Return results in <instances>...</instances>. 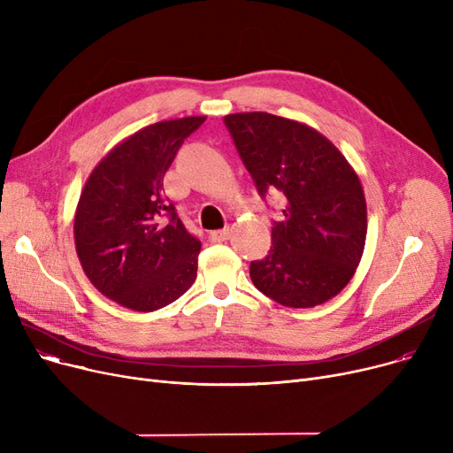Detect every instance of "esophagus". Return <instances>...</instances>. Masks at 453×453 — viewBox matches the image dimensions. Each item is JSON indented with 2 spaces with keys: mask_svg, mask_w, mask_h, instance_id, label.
<instances>
[{
  "mask_svg": "<svg viewBox=\"0 0 453 453\" xmlns=\"http://www.w3.org/2000/svg\"><path fill=\"white\" fill-rule=\"evenodd\" d=\"M231 236V229L229 227H224V229H219V231H211L209 233V239L211 242H226Z\"/></svg>",
  "mask_w": 453,
  "mask_h": 453,
  "instance_id": "esophagus-1",
  "label": "esophagus"
}]
</instances>
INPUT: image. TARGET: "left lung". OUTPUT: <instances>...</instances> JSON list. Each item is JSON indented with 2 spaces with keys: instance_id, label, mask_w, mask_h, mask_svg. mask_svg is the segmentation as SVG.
I'll list each match as a JSON object with an SVG mask.
<instances>
[{
  "instance_id": "8db88e82",
  "label": "left lung",
  "mask_w": 453,
  "mask_h": 453,
  "mask_svg": "<svg viewBox=\"0 0 453 453\" xmlns=\"http://www.w3.org/2000/svg\"><path fill=\"white\" fill-rule=\"evenodd\" d=\"M224 123L260 198H287L273 222L268 255L250 265L258 292L292 308L338 296L365 246L362 183L343 154L318 130L266 111L226 115Z\"/></svg>"
}]
</instances>
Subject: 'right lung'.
Wrapping results in <instances>:
<instances>
[{
  "instance_id": "1",
  "label": "right lung",
  "mask_w": 453,
  "mask_h": 453,
  "mask_svg": "<svg viewBox=\"0 0 453 453\" xmlns=\"http://www.w3.org/2000/svg\"><path fill=\"white\" fill-rule=\"evenodd\" d=\"M203 121L183 117L135 132L103 157L84 185L73 227L82 270L103 296L132 311L171 304L196 279L202 244L165 196L163 178Z\"/></svg>"
}]
</instances>
